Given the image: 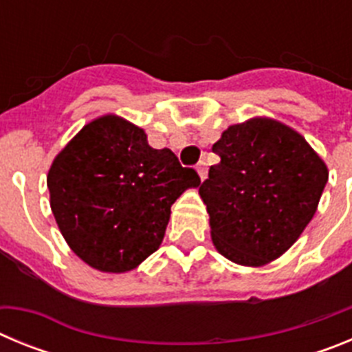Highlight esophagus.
Masks as SVG:
<instances>
[{
  "mask_svg": "<svg viewBox=\"0 0 352 352\" xmlns=\"http://www.w3.org/2000/svg\"><path fill=\"white\" fill-rule=\"evenodd\" d=\"M197 173H199V176H201V179H206V176H208L206 162H204V160L199 162V164H197Z\"/></svg>",
  "mask_w": 352,
  "mask_h": 352,
  "instance_id": "obj_1",
  "label": "esophagus"
}]
</instances>
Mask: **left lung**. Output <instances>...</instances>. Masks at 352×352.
<instances>
[{
    "label": "left lung",
    "instance_id": "obj_1",
    "mask_svg": "<svg viewBox=\"0 0 352 352\" xmlns=\"http://www.w3.org/2000/svg\"><path fill=\"white\" fill-rule=\"evenodd\" d=\"M213 151L220 162L199 194L214 247L236 264L272 263L312 220L328 167L296 130L270 118L229 126Z\"/></svg>",
    "mask_w": 352,
    "mask_h": 352
}]
</instances>
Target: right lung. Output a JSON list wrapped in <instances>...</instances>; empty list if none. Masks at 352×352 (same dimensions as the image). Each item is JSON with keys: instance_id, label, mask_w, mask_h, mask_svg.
I'll return each instance as SVG.
<instances>
[{"instance_id": "1", "label": "right lung", "mask_w": 352, "mask_h": 352, "mask_svg": "<svg viewBox=\"0 0 352 352\" xmlns=\"http://www.w3.org/2000/svg\"><path fill=\"white\" fill-rule=\"evenodd\" d=\"M201 178L170 149L114 114L96 118L54 158L51 210L68 247L91 268L130 272L160 247L170 206Z\"/></svg>"}]
</instances>
